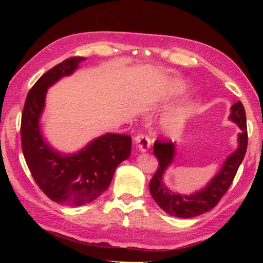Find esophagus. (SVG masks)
I'll use <instances>...</instances> for the list:
<instances>
[{"instance_id": "obj_1", "label": "esophagus", "mask_w": 263, "mask_h": 263, "mask_svg": "<svg viewBox=\"0 0 263 263\" xmlns=\"http://www.w3.org/2000/svg\"><path fill=\"white\" fill-rule=\"evenodd\" d=\"M135 145H136V148L140 153H146V151L150 148L151 141L150 139L145 136V135H138V136L135 138Z\"/></svg>"}]
</instances>
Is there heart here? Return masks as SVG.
<instances>
[{
	"label": "heart",
	"mask_w": 263,
	"mask_h": 263,
	"mask_svg": "<svg viewBox=\"0 0 263 263\" xmlns=\"http://www.w3.org/2000/svg\"><path fill=\"white\" fill-rule=\"evenodd\" d=\"M168 129H169V130H174V129H177V124L174 123V122L169 123V124H168Z\"/></svg>",
	"instance_id": "b5f03b06"
}]
</instances>
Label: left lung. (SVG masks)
Returning a JSON list of instances; mask_svg holds the SVG:
<instances>
[{
  "instance_id": "obj_1",
  "label": "left lung",
  "mask_w": 263,
  "mask_h": 263,
  "mask_svg": "<svg viewBox=\"0 0 263 263\" xmlns=\"http://www.w3.org/2000/svg\"><path fill=\"white\" fill-rule=\"evenodd\" d=\"M228 119L240 129V133L237 135V149L225 159L216 174L202 189L196 190L189 195L174 192L165 185L163 181L165 171L172 165L176 158L177 145L173 142H160L158 140L155 142L154 154L158 159L159 166L149 183V190L157 204L171 216L191 218L211 211L217 205L232 184L237 170L243 160L248 144L246 112L240 101L234 103L230 107Z\"/></svg>"
}]
</instances>
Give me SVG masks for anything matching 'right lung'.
<instances>
[{"label": "right lung", "mask_w": 263, "mask_h": 263, "mask_svg": "<svg viewBox=\"0 0 263 263\" xmlns=\"http://www.w3.org/2000/svg\"><path fill=\"white\" fill-rule=\"evenodd\" d=\"M85 60L69 58L47 71L28 92L22 114V148L31 176L50 200L67 206L99 197L109 186L117 165L132 153V137L127 135L106 133L72 154L57 150L45 137L41 121L47 91L72 76Z\"/></svg>", "instance_id": "add662e5"}]
</instances>
